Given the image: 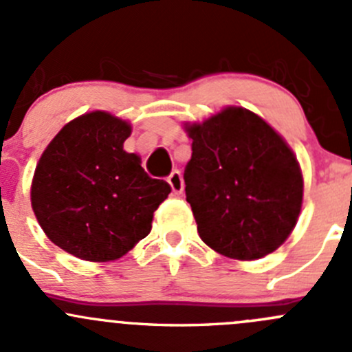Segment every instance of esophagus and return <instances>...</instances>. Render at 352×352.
<instances>
[{
  "label": "esophagus",
  "mask_w": 352,
  "mask_h": 352,
  "mask_svg": "<svg viewBox=\"0 0 352 352\" xmlns=\"http://www.w3.org/2000/svg\"><path fill=\"white\" fill-rule=\"evenodd\" d=\"M168 184L172 187V190L175 194H182L184 192V179H182V173L179 170H173L172 173L168 175Z\"/></svg>",
  "instance_id": "esophagus-1"
}]
</instances>
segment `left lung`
<instances>
[{
	"instance_id": "1",
	"label": "left lung",
	"mask_w": 352,
	"mask_h": 352,
	"mask_svg": "<svg viewBox=\"0 0 352 352\" xmlns=\"http://www.w3.org/2000/svg\"><path fill=\"white\" fill-rule=\"evenodd\" d=\"M187 131L186 199L202 242L239 261L274 252L296 225L303 199L293 151L265 120L240 107Z\"/></svg>"
}]
</instances>
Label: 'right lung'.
Instances as JSON below:
<instances>
[{"label":"right lung","mask_w":352,"mask_h":352,"mask_svg":"<svg viewBox=\"0 0 352 352\" xmlns=\"http://www.w3.org/2000/svg\"><path fill=\"white\" fill-rule=\"evenodd\" d=\"M131 127L105 112L66 124L35 168L32 208L52 243L83 261L122 257L150 233L153 212L172 192L126 153Z\"/></svg>","instance_id":"add662e5"}]
</instances>
